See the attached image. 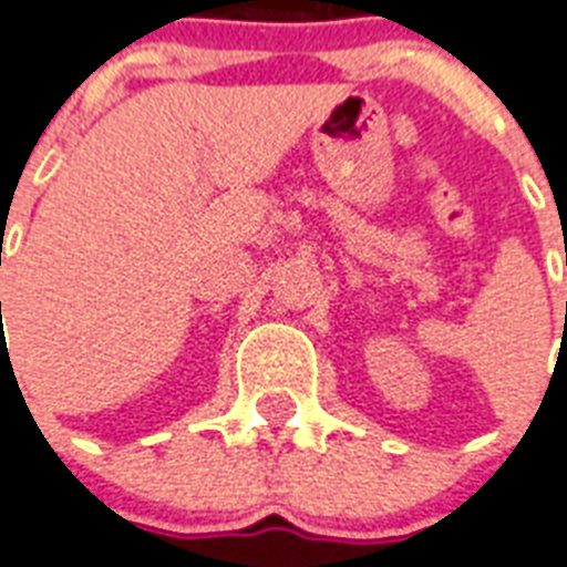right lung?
Returning <instances> with one entry per match:
<instances>
[{
  "label": "right lung",
  "instance_id": "add662e5",
  "mask_svg": "<svg viewBox=\"0 0 567 567\" xmlns=\"http://www.w3.org/2000/svg\"><path fill=\"white\" fill-rule=\"evenodd\" d=\"M0 306H2V302H0Z\"/></svg>",
  "mask_w": 567,
  "mask_h": 567
}]
</instances>
